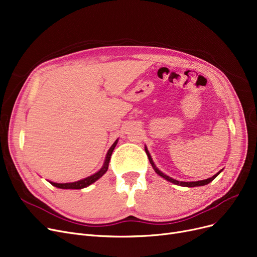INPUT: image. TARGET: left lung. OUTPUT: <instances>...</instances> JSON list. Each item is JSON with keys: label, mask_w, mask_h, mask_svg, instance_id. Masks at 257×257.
Returning <instances> with one entry per match:
<instances>
[{"label": "left lung", "mask_w": 257, "mask_h": 257, "mask_svg": "<svg viewBox=\"0 0 257 257\" xmlns=\"http://www.w3.org/2000/svg\"><path fill=\"white\" fill-rule=\"evenodd\" d=\"M145 151H146V153H147V155H148V159H149V162H150V164L152 165V167H153V169H154V171L158 173L160 176H162V177H164L165 180H167L168 182H170V183H173V184H175V185H178V186H182V187H198V186H205V185H207V184H209V183H211L212 181L214 180V178L221 172V170L219 171V172H217L215 175H213L212 177H210V178H207V180H203V181H196V182H180V181H176V180H174V178H171L170 176H168V175H166L165 173H163L161 170H159L158 168H156V166L154 165V163H153V161H152V158H151V155H150V153H149V151H148V149H147V147H145Z\"/></svg>", "instance_id": "left-lung-1"}]
</instances>
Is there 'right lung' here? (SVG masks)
<instances>
[{"instance_id": "add662e5", "label": "right lung", "mask_w": 257, "mask_h": 257, "mask_svg": "<svg viewBox=\"0 0 257 257\" xmlns=\"http://www.w3.org/2000/svg\"><path fill=\"white\" fill-rule=\"evenodd\" d=\"M117 141L116 140L112 146L110 147V149L108 150L107 154H106V159H105V162H104V165L101 169H99L96 173L88 176L86 178H84V180H81V181H77V182H73V183H65V184H60V183H53V182H49L52 186L57 187V188H60V189H83V188H86L88 187L89 185L93 184L94 182H96L98 178H101L108 170V166H109V162H110V159H111V154H112L116 144H117Z\"/></svg>"}]
</instances>
